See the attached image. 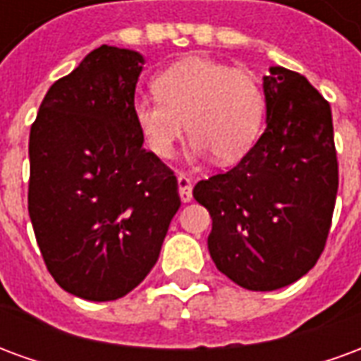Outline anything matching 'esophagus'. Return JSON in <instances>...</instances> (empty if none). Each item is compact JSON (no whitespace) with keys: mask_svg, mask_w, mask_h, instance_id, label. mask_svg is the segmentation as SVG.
<instances>
[{"mask_svg":"<svg viewBox=\"0 0 361 361\" xmlns=\"http://www.w3.org/2000/svg\"><path fill=\"white\" fill-rule=\"evenodd\" d=\"M178 185H180V197L183 203H189L193 197H191V181L189 178H185L183 173H181L180 178H178Z\"/></svg>","mask_w":361,"mask_h":361,"instance_id":"esophagus-1","label":"esophagus"}]
</instances>
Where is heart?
Returning a JSON list of instances; mask_svg holds the SVG:
<instances>
[{"instance_id":"heart-1","label":"heart","mask_w":361,"mask_h":361,"mask_svg":"<svg viewBox=\"0 0 361 361\" xmlns=\"http://www.w3.org/2000/svg\"><path fill=\"white\" fill-rule=\"evenodd\" d=\"M157 96H137L133 119L157 157L168 158L185 133L195 157L222 164L242 160L257 142L265 121V94L243 69L211 58H185L154 79Z\"/></svg>"}]
</instances>
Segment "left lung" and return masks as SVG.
Segmentation results:
<instances>
[{
  "instance_id": "1",
  "label": "left lung",
  "mask_w": 361,
  "mask_h": 361,
  "mask_svg": "<svg viewBox=\"0 0 361 361\" xmlns=\"http://www.w3.org/2000/svg\"><path fill=\"white\" fill-rule=\"evenodd\" d=\"M265 133L230 172L201 180L193 197L212 219L209 253L238 286L279 290L315 267L338 191L331 106L284 67L263 77Z\"/></svg>"
}]
</instances>
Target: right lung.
Listing matches in <instances>:
<instances>
[{"label":"right lung","instance_id":"right-lung-1","mask_svg":"<svg viewBox=\"0 0 361 361\" xmlns=\"http://www.w3.org/2000/svg\"><path fill=\"white\" fill-rule=\"evenodd\" d=\"M139 51L102 44L44 96L30 127L28 214L69 294L111 302L157 265L181 204L178 180L133 119Z\"/></svg>","mask_w":361,"mask_h":361}]
</instances>
